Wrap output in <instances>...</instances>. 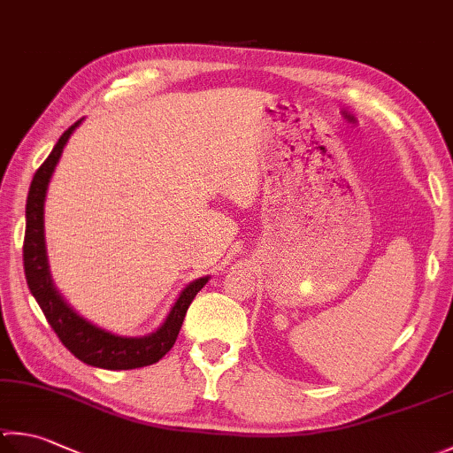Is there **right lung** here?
Wrapping results in <instances>:
<instances>
[{
  "label": "right lung",
  "mask_w": 453,
  "mask_h": 453,
  "mask_svg": "<svg viewBox=\"0 0 453 453\" xmlns=\"http://www.w3.org/2000/svg\"><path fill=\"white\" fill-rule=\"evenodd\" d=\"M82 120L74 122L58 138L57 146L49 153L45 164L37 169L31 181L27 207H25V220H27L23 242L25 278H27V286L42 313H45L49 326L53 327L61 343L76 359L108 371L140 369V366L157 363L173 347L193 297L201 292V288L207 284L211 276H203L187 284L172 305V310H169L164 323L143 337H124L110 333L84 319L82 315L73 310L71 303H66L49 270L45 244V199L50 177L55 173V167L63 156L66 142L76 127L82 124Z\"/></svg>",
  "instance_id": "right-lung-1"
}]
</instances>
